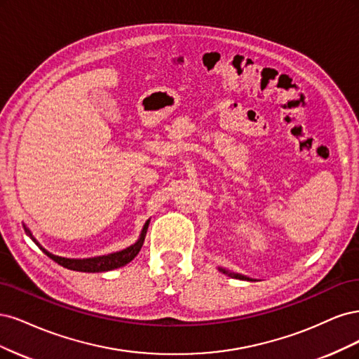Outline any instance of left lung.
I'll return each instance as SVG.
<instances>
[{
    "mask_svg": "<svg viewBox=\"0 0 359 359\" xmlns=\"http://www.w3.org/2000/svg\"><path fill=\"white\" fill-rule=\"evenodd\" d=\"M217 270L221 271V273H224V274H226V276H229V277H233V279H240V280H249V282H253V280H255V279H252V277H248V276H245V274H240V273L229 271V270H226V269H224V267H217Z\"/></svg>",
    "mask_w": 359,
    "mask_h": 359,
    "instance_id": "obj_1",
    "label": "left lung"
}]
</instances>
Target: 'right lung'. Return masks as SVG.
Masks as SVG:
<instances>
[{
    "instance_id": "1",
    "label": "right lung",
    "mask_w": 359,
    "mask_h": 359,
    "mask_svg": "<svg viewBox=\"0 0 359 359\" xmlns=\"http://www.w3.org/2000/svg\"><path fill=\"white\" fill-rule=\"evenodd\" d=\"M149 222H150V219H147L146 224L143 225L140 237H138V240L134 243V245L128 246V248L123 249V250L109 253V255L92 257V258H64V257H60V255H53V253H50L49 250H46L40 245V243L37 241V238L32 236V233H31L29 228L27 225H24V228L27 231V234L46 253V255H48L50 259H53L55 262L62 265V267H65L68 270H74V271H82V273H102V271H110V270H114V269L123 267V265L131 262L138 255V252H140L143 243H144V237H146V233H147Z\"/></svg>"
}]
</instances>
